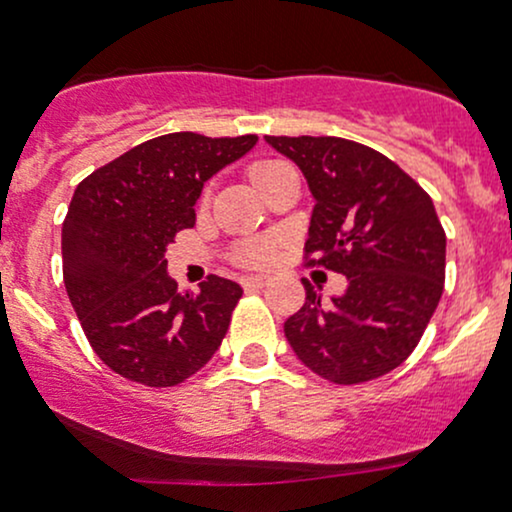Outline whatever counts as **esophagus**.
<instances>
[{"label": "esophagus", "mask_w": 512, "mask_h": 512, "mask_svg": "<svg viewBox=\"0 0 512 512\" xmlns=\"http://www.w3.org/2000/svg\"><path fill=\"white\" fill-rule=\"evenodd\" d=\"M267 284H269V276H264V274H252L243 279L245 289H262V286H267Z\"/></svg>", "instance_id": "34e87169"}]
</instances>
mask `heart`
I'll return each mask as SVG.
<instances>
[{"instance_id": "heart-1", "label": "heart", "mask_w": 512, "mask_h": 512, "mask_svg": "<svg viewBox=\"0 0 512 512\" xmlns=\"http://www.w3.org/2000/svg\"><path fill=\"white\" fill-rule=\"evenodd\" d=\"M281 166H286L284 161H276V158H267V161H257L252 163L250 168V178L257 182V185L264 187L267 180L279 170ZM276 252H279V245L274 240H250L240 248L238 257L243 264H250V267H267V264L274 262Z\"/></svg>"}]
</instances>
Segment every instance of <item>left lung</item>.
I'll return each instance as SVG.
<instances>
[{"label": "left lung", "instance_id": "obj_1", "mask_svg": "<svg viewBox=\"0 0 512 512\" xmlns=\"http://www.w3.org/2000/svg\"><path fill=\"white\" fill-rule=\"evenodd\" d=\"M298 163L315 197L305 267L346 276L284 322L296 356L334 385L380 378L407 361L445 286V231L433 199L395 161L342 137H269Z\"/></svg>", "mask_w": 512, "mask_h": 512}]
</instances>
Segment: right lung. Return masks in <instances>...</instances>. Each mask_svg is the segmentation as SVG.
Instances as JSON below:
<instances>
[{
    "label": "right lung",
    "instance_id": "right-lung-1",
    "mask_svg": "<svg viewBox=\"0 0 512 512\" xmlns=\"http://www.w3.org/2000/svg\"><path fill=\"white\" fill-rule=\"evenodd\" d=\"M257 134L173 132L134 146L76 185L62 223V274L88 344L122 378L173 387L209 363L243 289L211 274L178 291L166 248L195 226V202L216 170Z\"/></svg>",
    "mask_w": 512,
    "mask_h": 512
}]
</instances>
